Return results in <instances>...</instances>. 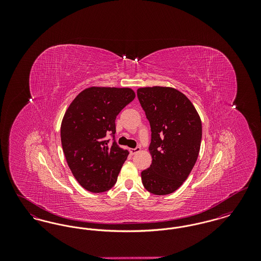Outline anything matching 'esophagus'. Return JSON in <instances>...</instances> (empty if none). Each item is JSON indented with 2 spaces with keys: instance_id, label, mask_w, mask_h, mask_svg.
I'll use <instances>...</instances> for the list:
<instances>
[{
  "instance_id": "34e87169",
  "label": "esophagus",
  "mask_w": 261,
  "mask_h": 261,
  "mask_svg": "<svg viewBox=\"0 0 261 261\" xmlns=\"http://www.w3.org/2000/svg\"><path fill=\"white\" fill-rule=\"evenodd\" d=\"M140 150H141V148H140V147H137L135 149H129V151H130V153H131V154H135L137 152H139Z\"/></svg>"
}]
</instances>
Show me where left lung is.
Segmentation results:
<instances>
[{"label": "left lung", "mask_w": 261, "mask_h": 261, "mask_svg": "<svg viewBox=\"0 0 261 261\" xmlns=\"http://www.w3.org/2000/svg\"><path fill=\"white\" fill-rule=\"evenodd\" d=\"M137 95L151 130L152 161L142 171V182L153 195H168L184 183L198 160L201 120L192 101L174 88H139Z\"/></svg>", "instance_id": "8db88e82"}]
</instances>
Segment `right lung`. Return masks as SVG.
Returning a JSON list of instances; mask_svg holds the SVG:
<instances>
[{
  "label": "right lung",
  "mask_w": 261,
  "mask_h": 261,
  "mask_svg": "<svg viewBox=\"0 0 261 261\" xmlns=\"http://www.w3.org/2000/svg\"><path fill=\"white\" fill-rule=\"evenodd\" d=\"M131 88H86L63 115L61 139L64 156L77 182L92 193L111 190L129 151L106 137L115 134V118L135 99Z\"/></svg>",
  "instance_id": "obj_1"
}]
</instances>
